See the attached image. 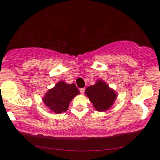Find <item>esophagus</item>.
I'll list each match as a JSON object with an SVG mask.
<instances>
[{
    "mask_svg": "<svg viewBox=\"0 0 160 160\" xmlns=\"http://www.w3.org/2000/svg\"><path fill=\"white\" fill-rule=\"evenodd\" d=\"M80 92L81 94H83V93L85 92V89H84V88H81V89H80Z\"/></svg>",
    "mask_w": 160,
    "mask_h": 160,
    "instance_id": "esophagus-1",
    "label": "esophagus"
}]
</instances>
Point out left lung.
I'll use <instances>...</instances> for the list:
<instances>
[{
  "label": "left lung",
  "instance_id": "1",
  "mask_svg": "<svg viewBox=\"0 0 160 160\" xmlns=\"http://www.w3.org/2000/svg\"><path fill=\"white\" fill-rule=\"evenodd\" d=\"M85 93L98 111L109 109L117 98L115 92L102 80H98L95 85L86 88Z\"/></svg>",
  "mask_w": 160,
  "mask_h": 160
}]
</instances>
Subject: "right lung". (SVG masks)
I'll list each match as a JSON object with an SVG mask.
<instances>
[{
  "instance_id": "obj_1",
  "label": "right lung",
  "mask_w": 160,
  "mask_h": 160,
  "mask_svg": "<svg viewBox=\"0 0 160 160\" xmlns=\"http://www.w3.org/2000/svg\"><path fill=\"white\" fill-rule=\"evenodd\" d=\"M78 94L80 91L74 83L67 84L60 81L47 92L43 100L49 110L56 113H62L67 111L70 102Z\"/></svg>"
}]
</instances>
